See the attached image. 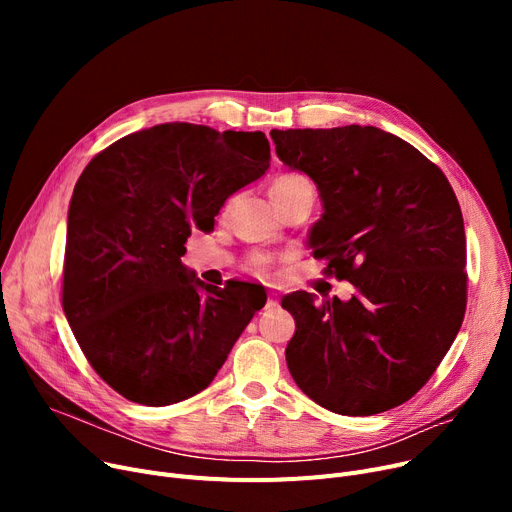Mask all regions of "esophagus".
Returning a JSON list of instances; mask_svg holds the SVG:
<instances>
[{"mask_svg": "<svg viewBox=\"0 0 512 512\" xmlns=\"http://www.w3.org/2000/svg\"><path fill=\"white\" fill-rule=\"evenodd\" d=\"M267 309H276L278 307V297L274 292H267V305H265Z\"/></svg>", "mask_w": 512, "mask_h": 512, "instance_id": "obj_1", "label": "esophagus"}]
</instances>
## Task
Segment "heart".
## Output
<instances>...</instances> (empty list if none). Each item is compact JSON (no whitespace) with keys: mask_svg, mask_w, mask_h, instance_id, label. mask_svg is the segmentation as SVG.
<instances>
[{"mask_svg":"<svg viewBox=\"0 0 512 512\" xmlns=\"http://www.w3.org/2000/svg\"><path fill=\"white\" fill-rule=\"evenodd\" d=\"M303 184H307V180H305L303 176L286 174V176H280V178L272 184L270 193H288V191H292V188L303 186ZM272 267H274V257L267 255V253H261V251L251 253L249 259H247V270H249L251 274L259 276V278L270 276V274H272Z\"/></svg>","mask_w":512,"mask_h":512,"instance_id":"heart-1","label":"heart"}]
</instances>
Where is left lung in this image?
Listing matches in <instances>:
<instances>
[{
  "instance_id": "left-lung-1",
  "label": "left lung",
  "mask_w": 512,
  "mask_h": 512,
  "mask_svg": "<svg viewBox=\"0 0 512 512\" xmlns=\"http://www.w3.org/2000/svg\"><path fill=\"white\" fill-rule=\"evenodd\" d=\"M276 153L324 203L311 230L326 274L351 301L297 290L286 363L297 386L338 415L384 413L417 394L448 353L467 307L463 213L444 172L375 126L272 130Z\"/></svg>"
}]
</instances>
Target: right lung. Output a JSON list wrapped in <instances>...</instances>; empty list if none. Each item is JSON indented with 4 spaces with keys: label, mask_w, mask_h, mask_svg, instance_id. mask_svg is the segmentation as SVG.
I'll use <instances>...</instances> for the list:
<instances>
[{
    "label": "right lung",
    "mask_w": 512,
    "mask_h": 512,
    "mask_svg": "<svg viewBox=\"0 0 512 512\" xmlns=\"http://www.w3.org/2000/svg\"><path fill=\"white\" fill-rule=\"evenodd\" d=\"M270 168L265 134L170 122L122 137L80 174L62 307L99 378L166 407L205 390L265 303L251 284L205 286L180 257L238 188Z\"/></svg>",
    "instance_id": "right-lung-1"
}]
</instances>
